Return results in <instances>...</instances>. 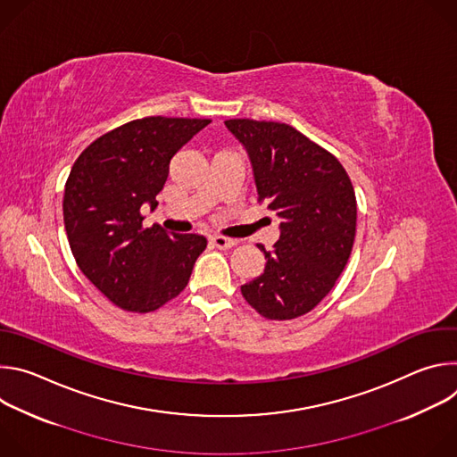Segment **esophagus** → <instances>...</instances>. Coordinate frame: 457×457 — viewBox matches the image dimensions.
<instances>
[{
	"instance_id": "obj_1",
	"label": "esophagus",
	"mask_w": 457,
	"mask_h": 457,
	"mask_svg": "<svg viewBox=\"0 0 457 457\" xmlns=\"http://www.w3.org/2000/svg\"><path fill=\"white\" fill-rule=\"evenodd\" d=\"M210 240H212V244H213L215 247H219V249H229V247L237 245V240H235V238L222 237V235H213V237H210Z\"/></svg>"
}]
</instances>
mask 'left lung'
<instances>
[{
	"label": "left lung",
	"mask_w": 457,
	"mask_h": 457,
	"mask_svg": "<svg viewBox=\"0 0 457 457\" xmlns=\"http://www.w3.org/2000/svg\"><path fill=\"white\" fill-rule=\"evenodd\" d=\"M245 148L258 203L275 212L280 238L266 270L240 287L268 320H293L314 309L335 287L353 251L356 195L340 161L286 122L229 119Z\"/></svg>",
	"instance_id": "8db88e82"
}]
</instances>
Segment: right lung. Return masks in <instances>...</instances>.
Returning a JSON list of instances; mask_svg holds the SVG:
<instances>
[{"label":"right lung","mask_w":457,"mask_h":457,"mask_svg":"<svg viewBox=\"0 0 457 457\" xmlns=\"http://www.w3.org/2000/svg\"><path fill=\"white\" fill-rule=\"evenodd\" d=\"M210 119L145 117L96 139L64 184L62 220L83 275L117 307L150 312L175 298L206 249L203 235L145 228L171 157Z\"/></svg>","instance_id":"right-lung-1"}]
</instances>
